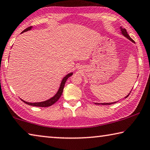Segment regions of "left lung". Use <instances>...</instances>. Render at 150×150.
Masks as SVG:
<instances>
[{
  "mask_svg": "<svg viewBox=\"0 0 150 150\" xmlns=\"http://www.w3.org/2000/svg\"><path fill=\"white\" fill-rule=\"evenodd\" d=\"M120 30H121V32H120L121 35H122L123 36H124L125 38H127V39L128 40H129L130 41H132V42H134V43H135V42H134V40H133V39H132V38H131V37H129V35L127 34V30H126V29H125V28H122V27H120ZM131 91H132V90H131ZM131 91H130V92L129 93V94H128L127 96H125V97H124V98H127V97L129 96V94H130V93H131ZM117 101L109 102V103H94L97 104V105H111V104L115 103H116V102H117Z\"/></svg>",
  "mask_w": 150,
  "mask_h": 150,
  "instance_id": "left-lung-1",
  "label": "left lung"
}]
</instances>
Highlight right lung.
Here are the masks:
<instances>
[{"mask_svg": "<svg viewBox=\"0 0 150 150\" xmlns=\"http://www.w3.org/2000/svg\"><path fill=\"white\" fill-rule=\"evenodd\" d=\"M32 28H33V27H28L26 28V29L24 30L21 33H23L25 32L28 31V30H30ZM73 74V72H71L69 73H68L67 75H66L65 77L63 78V79H62V81H61V83L60 84V86H59L57 92L56 93V94L54 95V96L52 97L51 98L49 99L48 100L41 101V102H35V103H31V102H27V101H24L22 99H21L24 102V103H25L26 104H27V105H29L36 106V107H42V108H46V107L51 106L53 105V104H54V103H56V102L59 100V99L60 98V97L61 96V95H62V93H63V88H64V86H65L66 81L67 80L68 78L71 77V76Z\"/></svg>", "mask_w": 150, "mask_h": 150, "instance_id": "obj_1", "label": "right lung"}]
</instances>
